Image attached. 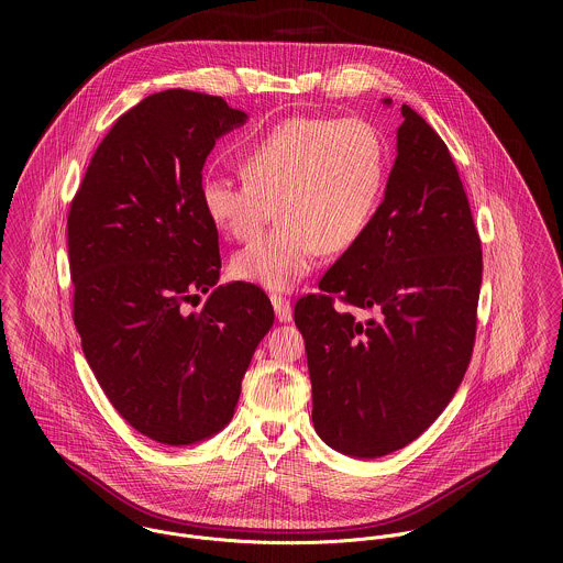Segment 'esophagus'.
<instances>
[{"label": "esophagus", "instance_id": "obj_1", "mask_svg": "<svg viewBox=\"0 0 563 563\" xmlns=\"http://www.w3.org/2000/svg\"><path fill=\"white\" fill-rule=\"evenodd\" d=\"M271 303H273V308H275V317H277V321H292V306H290V301H288L286 297L273 295V297H271Z\"/></svg>", "mask_w": 563, "mask_h": 563}]
</instances>
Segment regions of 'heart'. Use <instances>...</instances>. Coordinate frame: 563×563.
Here are the masks:
<instances>
[{
    "label": "heart",
    "instance_id": "b5f03b06",
    "mask_svg": "<svg viewBox=\"0 0 563 563\" xmlns=\"http://www.w3.org/2000/svg\"><path fill=\"white\" fill-rule=\"evenodd\" d=\"M242 181L210 175L199 199L210 223L236 241L275 230L232 257V275L268 292L295 290L322 253H340L368 228L386 181V145L364 119L292 117L242 156Z\"/></svg>",
    "mask_w": 563,
    "mask_h": 563
}]
</instances>
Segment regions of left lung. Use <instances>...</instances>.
I'll use <instances>...</instances> for the list:
<instances>
[{"instance_id": "1", "label": "left lung", "mask_w": 563, "mask_h": 563, "mask_svg": "<svg viewBox=\"0 0 563 563\" xmlns=\"http://www.w3.org/2000/svg\"><path fill=\"white\" fill-rule=\"evenodd\" d=\"M401 114L382 206L322 275L321 295L295 306L314 429L357 460L399 451L444 411L477 331L482 241L464 184L433 128L405 103ZM335 296L372 317L335 309Z\"/></svg>"}]
</instances>
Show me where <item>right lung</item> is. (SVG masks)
I'll return each instance as SVG.
<instances>
[{
    "mask_svg": "<svg viewBox=\"0 0 563 563\" xmlns=\"http://www.w3.org/2000/svg\"><path fill=\"white\" fill-rule=\"evenodd\" d=\"M244 123L214 95L145 97L99 143L67 221L86 362L112 407L168 446L208 440L232 420L275 321L257 286H219V232L199 199L206 158ZM199 294L209 299L190 313Z\"/></svg>",
    "mask_w": 563,
    "mask_h": 563,
    "instance_id": "right-lung-1",
    "label": "right lung"
}]
</instances>
